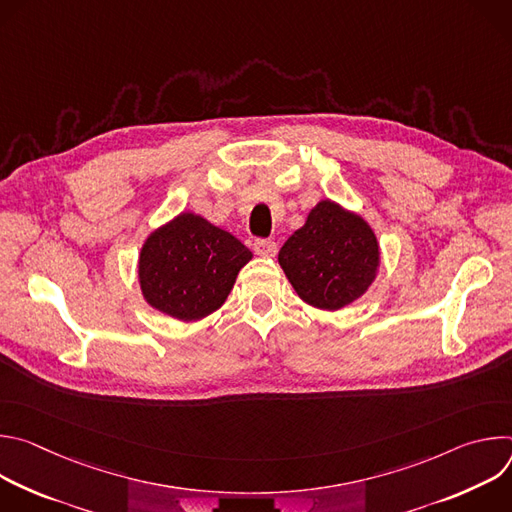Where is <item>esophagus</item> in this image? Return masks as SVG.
I'll list each match as a JSON object with an SVG mask.
<instances>
[{
  "instance_id": "obj_1",
  "label": "esophagus",
  "mask_w": 512,
  "mask_h": 512,
  "mask_svg": "<svg viewBox=\"0 0 512 512\" xmlns=\"http://www.w3.org/2000/svg\"><path fill=\"white\" fill-rule=\"evenodd\" d=\"M253 249H255V253L261 255V257H275V253H277V245H275V241H271V239H257L255 245H253Z\"/></svg>"
}]
</instances>
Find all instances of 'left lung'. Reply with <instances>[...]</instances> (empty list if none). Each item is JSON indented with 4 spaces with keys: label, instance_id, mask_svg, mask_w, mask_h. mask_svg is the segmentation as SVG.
<instances>
[{
    "label": "left lung",
    "instance_id": "obj_1",
    "mask_svg": "<svg viewBox=\"0 0 512 512\" xmlns=\"http://www.w3.org/2000/svg\"><path fill=\"white\" fill-rule=\"evenodd\" d=\"M277 259L306 304L332 312L371 287L381 251L362 216L322 200L310 210L306 225L285 241Z\"/></svg>",
    "mask_w": 512,
    "mask_h": 512
}]
</instances>
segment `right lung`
Returning a JSON list of instances; mask_svg holds the SVG:
<instances>
[{
  "instance_id": "1",
  "label": "right lung",
  "mask_w": 512,
  "mask_h": 512,
  "mask_svg": "<svg viewBox=\"0 0 512 512\" xmlns=\"http://www.w3.org/2000/svg\"><path fill=\"white\" fill-rule=\"evenodd\" d=\"M251 257L231 233L182 212L145 239L137 271L141 294L176 320H200L225 304Z\"/></svg>"
}]
</instances>
